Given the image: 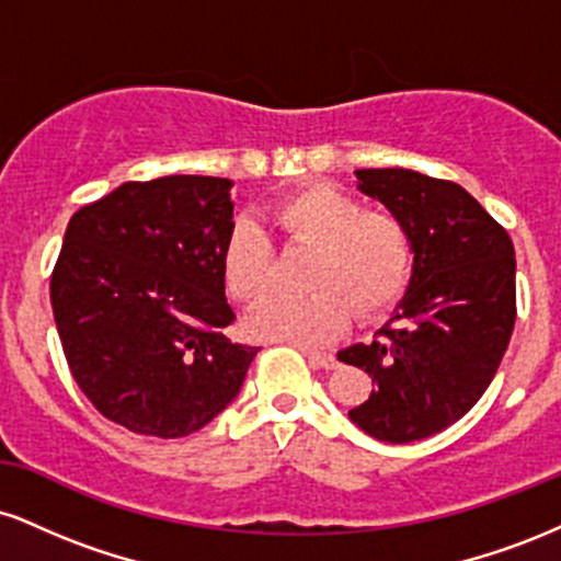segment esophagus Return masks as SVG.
<instances>
[{
    "instance_id": "1",
    "label": "esophagus",
    "mask_w": 561,
    "mask_h": 561,
    "mask_svg": "<svg viewBox=\"0 0 561 561\" xmlns=\"http://www.w3.org/2000/svg\"><path fill=\"white\" fill-rule=\"evenodd\" d=\"M302 356L308 358V364L317 366V369H334V366H337V358H334L332 353H324V351H311V347H302Z\"/></svg>"
}]
</instances>
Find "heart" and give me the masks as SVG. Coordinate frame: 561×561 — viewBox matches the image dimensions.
I'll list each match as a JSON object with an SVG mask.
<instances>
[{"label":"heart","instance_id":"b5f03b06","mask_svg":"<svg viewBox=\"0 0 561 561\" xmlns=\"http://www.w3.org/2000/svg\"><path fill=\"white\" fill-rule=\"evenodd\" d=\"M266 221L293 248L317 250L306 272L308 295L272 298L253 330L295 345H321L345 330L351 313L375 321L390 311L414 272V234L392 210H364L330 184H311L266 210ZM274 242L261 224L240 218L224 244V279L242 302L274 285Z\"/></svg>","mask_w":561,"mask_h":561}]
</instances>
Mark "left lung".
<instances>
[{"mask_svg": "<svg viewBox=\"0 0 561 561\" xmlns=\"http://www.w3.org/2000/svg\"><path fill=\"white\" fill-rule=\"evenodd\" d=\"M356 176L409 224L414 274L375 340L337 353L375 385L347 416L382 443L424 440L459 422L499 371L517 319L514 244L465 186L409 169Z\"/></svg>", "mask_w": 561, "mask_h": 561, "instance_id": "8db88e82", "label": "left lung"}]
</instances>
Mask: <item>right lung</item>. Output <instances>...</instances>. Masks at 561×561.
I'll use <instances>...</instances> for the list:
<instances>
[{
    "label": "right lung",
    "mask_w": 561,
    "mask_h": 561,
    "mask_svg": "<svg viewBox=\"0 0 561 561\" xmlns=\"http://www.w3.org/2000/svg\"><path fill=\"white\" fill-rule=\"evenodd\" d=\"M231 182H126L70 218L49 300L70 375L105 420L186 437L234 401L259 347L231 343Z\"/></svg>",
    "instance_id": "right-lung-1"
}]
</instances>
